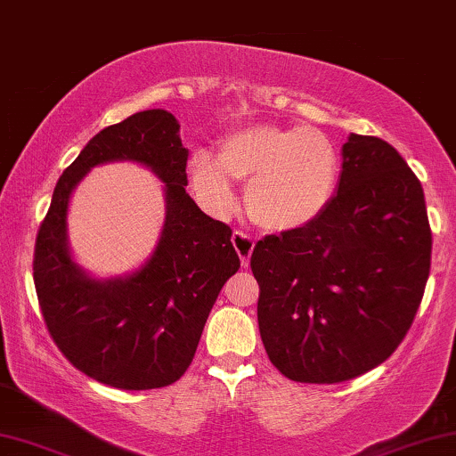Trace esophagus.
Returning <instances> with one entry per match:
<instances>
[{
	"mask_svg": "<svg viewBox=\"0 0 456 456\" xmlns=\"http://www.w3.org/2000/svg\"><path fill=\"white\" fill-rule=\"evenodd\" d=\"M232 244L238 255H240V263L244 269L250 267V255H252V248H255V238L244 234V232H234L232 234Z\"/></svg>",
	"mask_w": 456,
	"mask_h": 456,
	"instance_id": "1",
	"label": "esophagus"
}]
</instances>
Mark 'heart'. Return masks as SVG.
<instances>
[{"mask_svg": "<svg viewBox=\"0 0 456 456\" xmlns=\"http://www.w3.org/2000/svg\"><path fill=\"white\" fill-rule=\"evenodd\" d=\"M200 198L216 214L236 208L234 179L247 181L248 218L267 232H291L316 222L338 181V151L316 128L256 124L222 140L218 157L195 149L187 160Z\"/></svg>", "mask_w": 456, "mask_h": 456, "instance_id": "heart-1", "label": "heart"}]
</instances>
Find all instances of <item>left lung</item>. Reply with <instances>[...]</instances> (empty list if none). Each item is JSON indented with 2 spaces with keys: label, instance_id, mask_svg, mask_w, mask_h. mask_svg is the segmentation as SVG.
Segmentation results:
<instances>
[{
  "label": "left lung",
  "instance_id": "8db88e82",
  "mask_svg": "<svg viewBox=\"0 0 456 456\" xmlns=\"http://www.w3.org/2000/svg\"><path fill=\"white\" fill-rule=\"evenodd\" d=\"M430 252L416 175L385 140L350 134L326 212L252 250L273 365L299 383H340L381 365L414 322Z\"/></svg>",
  "mask_w": 456,
  "mask_h": 456
}]
</instances>
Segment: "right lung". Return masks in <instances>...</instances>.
<instances>
[{
  "label": "right lung",
  "mask_w": 456,
  "mask_h": 456,
  "mask_svg": "<svg viewBox=\"0 0 456 456\" xmlns=\"http://www.w3.org/2000/svg\"><path fill=\"white\" fill-rule=\"evenodd\" d=\"M187 149L167 110H144L86 144L54 187L37 238L34 285L61 353L81 373L118 389L171 385L191 365L206 320L240 258L232 230L185 191ZM142 164L166 185V224L151 256L118 278H94L68 244V201L94 166Z\"/></svg>",
  "instance_id": "add662e5"
}]
</instances>
